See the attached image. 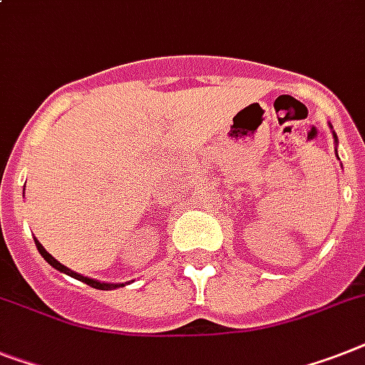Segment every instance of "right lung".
Returning a JSON list of instances; mask_svg holds the SVG:
<instances>
[{"instance_id":"add662e5","label":"right lung","mask_w":365,"mask_h":365,"mask_svg":"<svg viewBox=\"0 0 365 365\" xmlns=\"http://www.w3.org/2000/svg\"><path fill=\"white\" fill-rule=\"evenodd\" d=\"M35 245H37L38 253L43 255V259L46 260V262H48L50 266H54V268L59 269V272H63V274H67V275H71V277H75V279L82 281V283H86V285H90V287H93V289H101V290H110V289H118V287H123V283H121V285H115V283H99V281L90 279V277H84V275L76 274V272H71L69 268H65V266L61 264V262H58V260H56L54 257H52V255L48 253V251L44 250L43 245L38 244L37 240H35Z\"/></svg>"}]
</instances>
